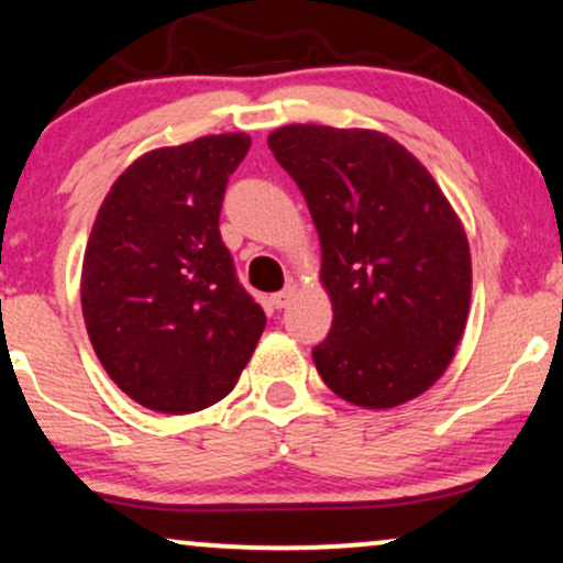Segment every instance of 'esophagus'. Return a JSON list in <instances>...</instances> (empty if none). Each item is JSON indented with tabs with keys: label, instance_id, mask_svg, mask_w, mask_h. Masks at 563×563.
<instances>
[{
	"label": "esophagus",
	"instance_id": "obj_1",
	"mask_svg": "<svg viewBox=\"0 0 563 563\" xmlns=\"http://www.w3.org/2000/svg\"><path fill=\"white\" fill-rule=\"evenodd\" d=\"M296 294H298V286H296V283H288V286L283 288L280 294L269 296V301H273L275 309H286V306L296 298Z\"/></svg>",
	"mask_w": 563,
	"mask_h": 563
}]
</instances>
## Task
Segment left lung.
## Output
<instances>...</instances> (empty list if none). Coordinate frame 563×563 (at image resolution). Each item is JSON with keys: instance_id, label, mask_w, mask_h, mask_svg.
Returning <instances> with one entry per match:
<instances>
[{"instance_id": "1", "label": "left lung", "mask_w": 563, "mask_h": 563, "mask_svg": "<svg viewBox=\"0 0 563 563\" xmlns=\"http://www.w3.org/2000/svg\"><path fill=\"white\" fill-rule=\"evenodd\" d=\"M267 145L322 244L334 317L311 351L319 376L368 410L423 395L452 364L471 311V246L450 199L382 132L288 124Z\"/></svg>"}]
</instances>
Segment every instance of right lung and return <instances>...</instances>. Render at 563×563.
<instances>
[{"label": "right lung", "mask_w": 563, "mask_h": 563, "mask_svg": "<svg viewBox=\"0 0 563 563\" xmlns=\"http://www.w3.org/2000/svg\"><path fill=\"white\" fill-rule=\"evenodd\" d=\"M249 145L229 132L140 155L92 223L85 327L106 374L142 408L184 416L223 400L265 330L218 229Z\"/></svg>", "instance_id": "1"}]
</instances>
